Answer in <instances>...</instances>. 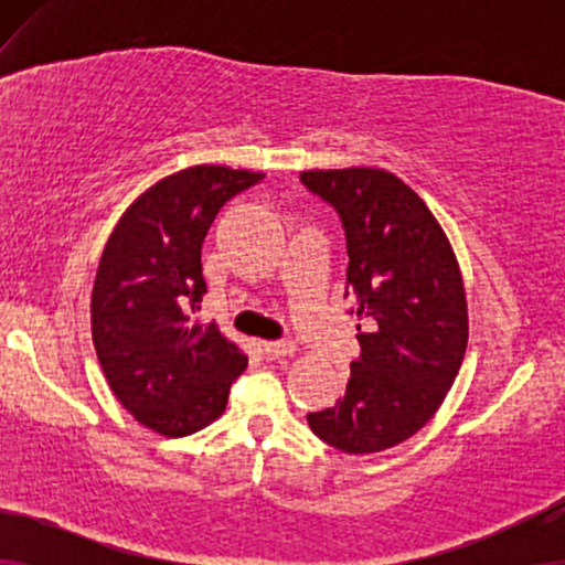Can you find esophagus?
Segmentation results:
<instances>
[{"instance_id": "34e87169", "label": "esophagus", "mask_w": 565, "mask_h": 565, "mask_svg": "<svg viewBox=\"0 0 565 565\" xmlns=\"http://www.w3.org/2000/svg\"><path fill=\"white\" fill-rule=\"evenodd\" d=\"M262 352L267 354V360L292 358V354H296V344L292 342H265L262 344Z\"/></svg>"}]
</instances>
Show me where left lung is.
I'll use <instances>...</instances> for the list:
<instances>
[{
    "instance_id": "8db88e82",
    "label": "left lung",
    "mask_w": 565,
    "mask_h": 565,
    "mask_svg": "<svg viewBox=\"0 0 565 565\" xmlns=\"http://www.w3.org/2000/svg\"><path fill=\"white\" fill-rule=\"evenodd\" d=\"M334 207L347 238V292L370 329L344 396L308 414L323 443L381 452L416 435L443 404L466 358L468 306L458 259L424 200L383 169L300 172Z\"/></svg>"
}]
</instances>
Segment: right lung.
Returning a JSON list of instances; mask_svg holds the SVG:
<instances>
[{
	"label": "right lung",
	"instance_id": "add662e5",
	"mask_svg": "<svg viewBox=\"0 0 565 565\" xmlns=\"http://www.w3.org/2000/svg\"><path fill=\"white\" fill-rule=\"evenodd\" d=\"M246 169L200 164L169 174L120 215L92 290V339L115 398L143 427L184 437L218 419L246 354L215 323H195L205 292L200 246Z\"/></svg>",
	"mask_w": 565,
	"mask_h": 565
}]
</instances>
